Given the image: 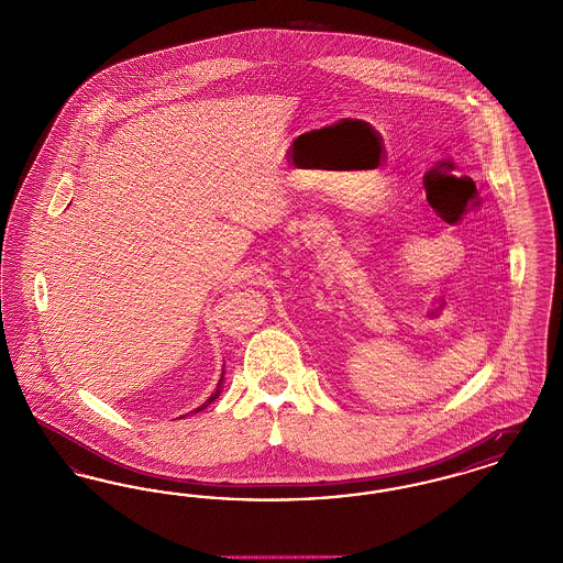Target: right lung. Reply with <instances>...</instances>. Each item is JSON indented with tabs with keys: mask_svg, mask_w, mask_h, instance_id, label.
Instances as JSON below:
<instances>
[{
	"mask_svg": "<svg viewBox=\"0 0 563 563\" xmlns=\"http://www.w3.org/2000/svg\"><path fill=\"white\" fill-rule=\"evenodd\" d=\"M221 382H223V379H219V386H221ZM217 397H219V390H217V393H214L213 397H209V401L205 402V405H202V407H198V409H196V413H198V411H200V409H205V407H207V405H211V402H213L214 399H217Z\"/></svg>",
	"mask_w": 563,
	"mask_h": 563,
	"instance_id": "add662e5",
	"label": "right lung"
}]
</instances>
